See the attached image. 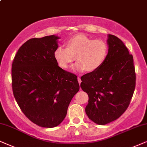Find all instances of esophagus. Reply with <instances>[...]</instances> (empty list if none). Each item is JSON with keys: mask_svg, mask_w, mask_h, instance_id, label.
Returning a JSON list of instances; mask_svg holds the SVG:
<instances>
[{"mask_svg": "<svg viewBox=\"0 0 147 147\" xmlns=\"http://www.w3.org/2000/svg\"><path fill=\"white\" fill-rule=\"evenodd\" d=\"M78 82H79V84H81V78H80V77H78Z\"/></svg>", "mask_w": 147, "mask_h": 147, "instance_id": "34e87169", "label": "esophagus"}]
</instances>
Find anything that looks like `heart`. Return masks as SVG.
<instances>
[{
	"label": "heart",
	"instance_id": "b5f03b06",
	"mask_svg": "<svg viewBox=\"0 0 147 147\" xmlns=\"http://www.w3.org/2000/svg\"><path fill=\"white\" fill-rule=\"evenodd\" d=\"M66 45V48H56L54 58L60 67L64 68H68L76 58L75 69L79 72L96 71L104 64L109 52L105 41L94 40L82 34L71 37Z\"/></svg>",
	"mask_w": 147,
	"mask_h": 147
}]
</instances>
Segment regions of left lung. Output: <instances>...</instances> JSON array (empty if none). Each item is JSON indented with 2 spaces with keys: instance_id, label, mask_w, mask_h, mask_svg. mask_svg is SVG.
Masks as SVG:
<instances>
[{
  "instance_id": "obj_1",
  "label": "left lung",
  "mask_w": 147,
  "mask_h": 147,
  "mask_svg": "<svg viewBox=\"0 0 147 147\" xmlns=\"http://www.w3.org/2000/svg\"><path fill=\"white\" fill-rule=\"evenodd\" d=\"M109 52L96 71L82 76L81 87L89 96L85 112L99 125L116 120L128 108L136 86L132 54L118 37L109 34Z\"/></svg>"
}]
</instances>
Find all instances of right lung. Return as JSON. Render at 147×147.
Returning <instances> with one entry per match:
<instances>
[{"label": "right lung", "instance_id": "add662e5", "mask_svg": "<svg viewBox=\"0 0 147 147\" xmlns=\"http://www.w3.org/2000/svg\"><path fill=\"white\" fill-rule=\"evenodd\" d=\"M54 35L32 38L21 46L12 63L13 95L29 120L44 128L59 125L79 91L77 76L58 66Z\"/></svg>", "mask_w": 147, "mask_h": 147}]
</instances>
